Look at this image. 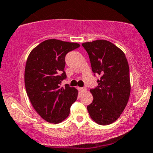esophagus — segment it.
<instances>
[{"label": "esophagus", "mask_w": 153, "mask_h": 153, "mask_svg": "<svg viewBox=\"0 0 153 153\" xmlns=\"http://www.w3.org/2000/svg\"><path fill=\"white\" fill-rule=\"evenodd\" d=\"M79 89L81 91H86V88H85V87H81V88H79Z\"/></svg>", "instance_id": "esophagus-1"}]
</instances>
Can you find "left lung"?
<instances>
[{
	"instance_id": "left-lung-1",
	"label": "left lung",
	"mask_w": 153,
	"mask_h": 153,
	"mask_svg": "<svg viewBox=\"0 0 153 153\" xmlns=\"http://www.w3.org/2000/svg\"><path fill=\"white\" fill-rule=\"evenodd\" d=\"M89 54L98 86L90 89L93 101L87 106L91 118L102 125L113 123L123 113L131 94L129 65L125 53L107 40L82 44Z\"/></svg>"
}]
</instances>
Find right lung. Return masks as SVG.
<instances>
[{
	"label": "right lung",
	"mask_w": 153,
	"mask_h": 153,
	"mask_svg": "<svg viewBox=\"0 0 153 153\" xmlns=\"http://www.w3.org/2000/svg\"><path fill=\"white\" fill-rule=\"evenodd\" d=\"M79 47L78 43L51 39L36 46L27 59V94L35 111L48 123L57 124L65 120L76 101L78 90L68 84L60 88V84L67 78L66 55Z\"/></svg>",
	"instance_id": "1"
}]
</instances>
